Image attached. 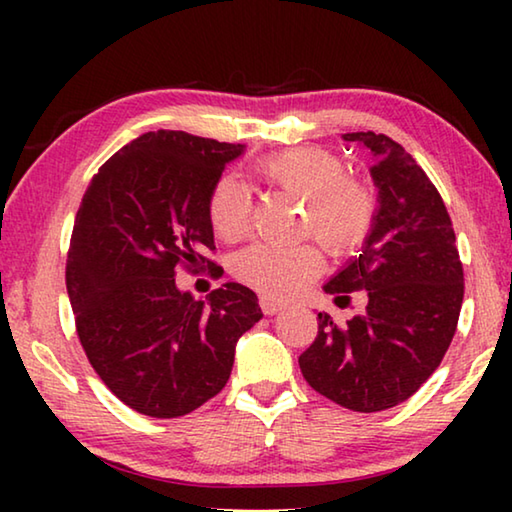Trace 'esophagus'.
<instances>
[{
    "instance_id": "34e87169",
    "label": "esophagus",
    "mask_w": 512,
    "mask_h": 512,
    "mask_svg": "<svg viewBox=\"0 0 512 512\" xmlns=\"http://www.w3.org/2000/svg\"><path fill=\"white\" fill-rule=\"evenodd\" d=\"M259 307H262V311L266 316H273V314H277V311H280L284 305L280 300H275V298H268V296H262L259 298Z\"/></svg>"
}]
</instances>
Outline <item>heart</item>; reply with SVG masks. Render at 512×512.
<instances>
[{"instance_id": "obj_1", "label": "heart", "mask_w": 512, "mask_h": 512, "mask_svg": "<svg viewBox=\"0 0 512 512\" xmlns=\"http://www.w3.org/2000/svg\"><path fill=\"white\" fill-rule=\"evenodd\" d=\"M262 183L302 201V230L311 232L332 253H345L368 237L377 216V196L359 178L348 176L341 158L318 146L268 153L253 167ZM250 201L235 178L223 176L207 194V219L214 235L237 241L248 228ZM323 255L314 244H257L241 250L232 273L264 296L287 298L314 280Z\"/></svg>"}]
</instances>
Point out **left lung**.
Instances as JSON below:
<instances>
[{
  "mask_svg": "<svg viewBox=\"0 0 512 512\" xmlns=\"http://www.w3.org/2000/svg\"><path fill=\"white\" fill-rule=\"evenodd\" d=\"M370 155L379 210L361 255L325 284L336 302L366 291V309L339 325L318 314L314 343L300 354L307 384L350 411L391 409L440 366L463 305V264L443 196L402 144L345 133Z\"/></svg>",
  "mask_w": 512,
  "mask_h": 512,
  "instance_id": "obj_1",
  "label": "left lung"
}]
</instances>
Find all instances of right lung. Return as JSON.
<instances>
[{
  "label": "right lung",
  "instance_id": "1",
  "mask_svg": "<svg viewBox=\"0 0 512 512\" xmlns=\"http://www.w3.org/2000/svg\"><path fill=\"white\" fill-rule=\"evenodd\" d=\"M244 151L185 131L144 133L103 162L76 212L65 282L92 368L133 411L178 418L228 384L235 345L262 309L244 284L210 302L176 287L178 268L212 275L207 194Z\"/></svg>",
  "mask_w": 512,
  "mask_h": 512
}]
</instances>
